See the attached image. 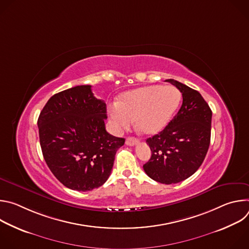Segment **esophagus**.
<instances>
[{
  "mask_svg": "<svg viewBox=\"0 0 249 249\" xmlns=\"http://www.w3.org/2000/svg\"><path fill=\"white\" fill-rule=\"evenodd\" d=\"M139 143V140L137 138H132V137H129L126 139V145L127 146H135L136 144Z\"/></svg>",
  "mask_w": 249,
  "mask_h": 249,
  "instance_id": "1",
  "label": "esophagus"
}]
</instances>
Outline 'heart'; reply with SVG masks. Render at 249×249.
Listing matches in <instances>:
<instances>
[{
	"label": "heart",
	"mask_w": 249,
	"mask_h": 249,
	"mask_svg": "<svg viewBox=\"0 0 249 249\" xmlns=\"http://www.w3.org/2000/svg\"><path fill=\"white\" fill-rule=\"evenodd\" d=\"M180 99V91L173 86H148L123 93L109 105L108 113L116 132L130 128L135 120L141 133L152 135L168 124Z\"/></svg>",
	"instance_id": "obj_1"
}]
</instances>
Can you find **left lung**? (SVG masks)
I'll use <instances>...</instances> for the list:
<instances>
[{"mask_svg": "<svg viewBox=\"0 0 249 249\" xmlns=\"http://www.w3.org/2000/svg\"><path fill=\"white\" fill-rule=\"evenodd\" d=\"M182 93V105L177 114L159 134L147 139L152 157L143 165L152 179L178 183L201 166L211 140L212 110L195 89L175 80H166Z\"/></svg>", "mask_w": 249, "mask_h": 249, "instance_id": "1", "label": "left lung"}]
</instances>
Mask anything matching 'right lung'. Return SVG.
<instances>
[{
  "label": "right lung",
  "instance_id": "obj_1",
  "mask_svg": "<svg viewBox=\"0 0 249 249\" xmlns=\"http://www.w3.org/2000/svg\"><path fill=\"white\" fill-rule=\"evenodd\" d=\"M106 105L91 86H77L51 96L38 117L44 160L66 187L90 191L105 183L125 139L105 129Z\"/></svg>",
  "mask_w": 249,
  "mask_h": 249
}]
</instances>
